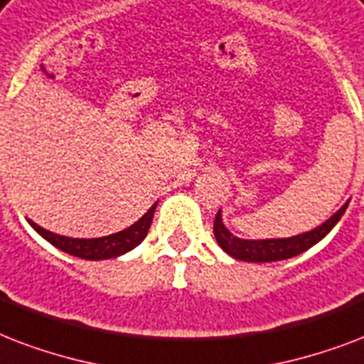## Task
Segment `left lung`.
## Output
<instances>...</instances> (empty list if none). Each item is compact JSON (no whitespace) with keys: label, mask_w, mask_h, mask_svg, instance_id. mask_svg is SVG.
<instances>
[{"label":"left lung","mask_w":364,"mask_h":364,"mask_svg":"<svg viewBox=\"0 0 364 364\" xmlns=\"http://www.w3.org/2000/svg\"><path fill=\"white\" fill-rule=\"evenodd\" d=\"M348 203L340 207V210L332 214L331 218L323 222L311 232L300 233V235H292V237L283 239H241L235 237L222 222V210L216 213L214 218V237L216 243L220 245L224 252L235 258V260L243 262H277L287 260L292 256H298L311 249L315 243H319L321 239L325 237L326 233L331 232L332 228L336 226L340 218L346 213Z\"/></svg>","instance_id":"8db88e82"}]
</instances>
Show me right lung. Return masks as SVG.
Here are the masks:
<instances>
[{"label":"right lung","mask_w":364,"mask_h":364,"mask_svg":"<svg viewBox=\"0 0 364 364\" xmlns=\"http://www.w3.org/2000/svg\"><path fill=\"white\" fill-rule=\"evenodd\" d=\"M156 207H150V210L144 214L140 220H136L132 226L125 228L117 233H112V235H106V237H97V239H74V237H64V235H58V233H53L49 230H43L41 226H38L36 222H30V226L36 230V232L41 235L43 239H47L50 245H55L56 249L64 250L68 255L77 256V258H83V260H108V258H117V256L125 255L129 250H132L134 247L142 243L144 237L148 235V230L151 226V220H154V213H156Z\"/></svg>","instance_id":"obj_1"}]
</instances>
